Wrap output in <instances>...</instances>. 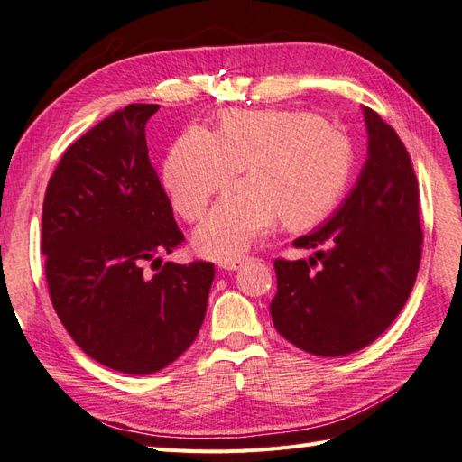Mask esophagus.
Instances as JSON below:
<instances>
[{
  "instance_id": "esophagus-1",
  "label": "esophagus",
  "mask_w": 462,
  "mask_h": 462,
  "mask_svg": "<svg viewBox=\"0 0 462 462\" xmlns=\"http://www.w3.org/2000/svg\"><path fill=\"white\" fill-rule=\"evenodd\" d=\"M245 261H247V259H229V261H223L221 266L225 271H237Z\"/></svg>"
}]
</instances>
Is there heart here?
Masks as SVG:
<instances>
[{
	"label": "heart",
	"mask_w": 462,
	"mask_h": 462,
	"mask_svg": "<svg viewBox=\"0 0 462 462\" xmlns=\"http://www.w3.org/2000/svg\"><path fill=\"white\" fill-rule=\"evenodd\" d=\"M247 163L251 180L233 186L193 233L203 257L229 261L279 219L304 229L324 219L352 176L350 138L306 110H229L219 130L193 125L163 162V188L183 219L196 221L213 193Z\"/></svg>",
	"instance_id": "obj_1"
}]
</instances>
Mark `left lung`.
<instances>
[{"mask_svg":"<svg viewBox=\"0 0 462 462\" xmlns=\"http://www.w3.org/2000/svg\"><path fill=\"white\" fill-rule=\"evenodd\" d=\"M362 112L367 158L356 186L322 227L294 241L312 257L274 261L273 324L314 356L354 354L383 334L411 294L421 261L411 158L377 112Z\"/></svg>","mask_w":462,"mask_h":462,"instance_id":"obj_1","label":"left lung"}]
</instances>
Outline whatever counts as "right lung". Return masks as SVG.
Instances as JSON below:
<instances>
[{
    "label": "right lung",
    "mask_w": 462,
    "mask_h": 462,
    "mask_svg": "<svg viewBox=\"0 0 462 462\" xmlns=\"http://www.w3.org/2000/svg\"><path fill=\"white\" fill-rule=\"evenodd\" d=\"M158 108L128 105L90 128L63 153L43 201L55 312L87 356L130 375L156 374L193 344L215 276L211 263L160 257L183 235L148 156Z\"/></svg>",
    "instance_id": "1"
}]
</instances>
